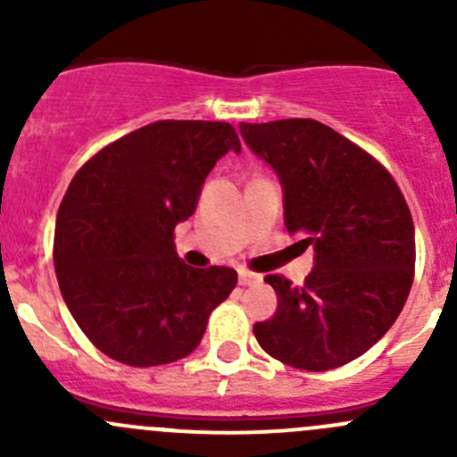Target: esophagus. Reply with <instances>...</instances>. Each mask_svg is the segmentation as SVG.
I'll use <instances>...</instances> for the list:
<instances>
[{"label": "esophagus", "instance_id": "34e87169", "mask_svg": "<svg viewBox=\"0 0 457 457\" xmlns=\"http://www.w3.org/2000/svg\"><path fill=\"white\" fill-rule=\"evenodd\" d=\"M256 283H261V276L258 274H252V271H241V274H238V285H243V287Z\"/></svg>", "mask_w": 457, "mask_h": 457}]
</instances>
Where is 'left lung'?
Masks as SVG:
<instances>
[{"instance_id":"1","label":"left lung","mask_w":457,"mask_h":457,"mask_svg":"<svg viewBox=\"0 0 457 457\" xmlns=\"http://www.w3.org/2000/svg\"><path fill=\"white\" fill-rule=\"evenodd\" d=\"M241 135L283 183L287 232L316 252L301 287L265 276L278 310L254 325L258 345L296 370L347 365L407 303L416 267L407 201L380 161L314 119L241 123Z\"/></svg>"}]
</instances>
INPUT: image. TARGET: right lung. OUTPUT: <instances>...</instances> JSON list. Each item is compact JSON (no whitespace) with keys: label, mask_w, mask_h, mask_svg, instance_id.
Here are the masks:
<instances>
[{"label":"right lung","mask_w":457,"mask_h":457,"mask_svg":"<svg viewBox=\"0 0 457 457\" xmlns=\"http://www.w3.org/2000/svg\"><path fill=\"white\" fill-rule=\"evenodd\" d=\"M241 152L225 121H154L87 159L54 225V271L92 345L130 367L181 361L199 347L212 310L237 287L232 267H190L174 228L196 210L225 152Z\"/></svg>","instance_id":"add662e5"}]
</instances>
